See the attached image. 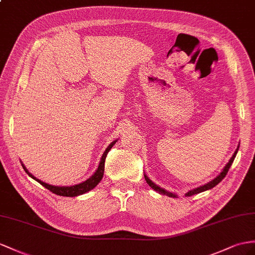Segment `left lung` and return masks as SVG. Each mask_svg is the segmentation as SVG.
<instances>
[{
  "instance_id": "left-lung-1",
  "label": "left lung",
  "mask_w": 255,
  "mask_h": 255,
  "mask_svg": "<svg viewBox=\"0 0 255 255\" xmlns=\"http://www.w3.org/2000/svg\"><path fill=\"white\" fill-rule=\"evenodd\" d=\"M238 148H239V146L237 147V149L236 151H235V153H234V155L232 156V158L230 159V161L227 162V165L224 167V169H223V171H222L217 178H215L214 180H212L211 182H209L208 184H205V185H202V186H200V187H197V188H195V190H193V191H190V192H187V194H186V196H192V195H195V194H198V193H201V192H205V191H207V190H210V188H212V187H214L215 185L217 184H219L220 182L223 180L224 178H225V175L227 174V172H228V170H230V168H231V166H232V164H233V161H234V159H235V157H236V155H237V152H238ZM144 178H145V181H146V183L151 186L154 191H156V192H159V193H161V194H166V195H168L169 197H173V198H175L177 197V195H174V194H172V193H169V192H166L164 188H160L159 186H157L156 185L155 183H153V182L149 180L146 175L144 174Z\"/></svg>"
}]
</instances>
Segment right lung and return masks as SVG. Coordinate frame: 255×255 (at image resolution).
I'll return each mask as SVG.
<instances>
[{
    "mask_svg": "<svg viewBox=\"0 0 255 255\" xmlns=\"http://www.w3.org/2000/svg\"><path fill=\"white\" fill-rule=\"evenodd\" d=\"M116 141H113L111 144L107 147L106 152L103 153L102 157H101V160H100V164H99V167H98L97 171L95 172L94 175H91V177L86 180L85 182H83V183H80L77 185H73V186H54V185H49L47 183H44L43 181L38 180L36 178H34L33 175H32L27 169H25V167L22 165L24 171L27 172L30 177L32 179H34L35 181H37L38 183L42 184L44 187H46L47 190H49L50 192H53L54 194L56 195H59V196H67V197H75V196H78V195H82L84 193H86L90 190H93L94 187H96L98 185V183L102 180L103 178V172H104V161H106V158H107V155L109 153V151L111 148H112V146L115 144Z\"/></svg>",
    "mask_w": 255,
    "mask_h": 255,
    "instance_id": "1",
    "label": "right lung"
}]
</instances>
